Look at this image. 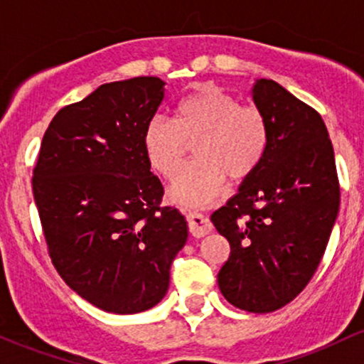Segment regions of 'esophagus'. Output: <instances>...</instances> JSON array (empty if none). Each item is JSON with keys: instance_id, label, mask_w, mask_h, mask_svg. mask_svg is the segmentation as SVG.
Wrapping results in <instances>:
<instances>
[{"instance_id": "34e87169", "label": "esophagus", "mask_w": 364, "mask_h": 364, "mask_svg": "<svg viewBox=\"0 0 364 364\" xmlns=\"http://www.w3.org/2000/svg\"><path fill=\"white\" fill-rule=\"evenodd\" d=\"M188 225H190L191 236L195 237H203L205 235H208V232H212L210 220H208L205 215L196 214V212L188 214Z\"/></svg>"}]
</instances>
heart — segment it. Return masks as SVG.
Segmentation results:
<instances>
[{"instance_id":"heart-1","label":"heart","mask_w":364,"mask_h":364,"mask_svg":"<svg viewBox=\"0 0 364 364\" xmlns=\"http://www.w3.org/2000/svg\"><path fill=\"white\" fill-rule=\"evenodd\" d=\"M195 141V161L178 173L171 198L188 207L205 205L219 195L224 179L248 178L265 156L269 124L253 104L214 85L195 87L178 102L174 119L154 116L144 132L150 168L173 178Z\"/></svg>"}]
</instances>
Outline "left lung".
Segmentation results:
<instances>
[{
    "label": "left lung",
    "mask_w": 364,
    "mask_h": 364,
    "mask_svg": "<svg viewBox=\"0 0 364 364\" xmlns=\"http://www.w3.org/2000/svg\"><path fill=\"white\" fill-rule=\"evenodd\" d=\"M252 97L269 124L265 156L210 220L231 245L217 275L223 296L240 310L270 313L291 303L318 269L341 191L318 112L267 78L255 80Z\"/></svg>",
    "instance_id": "1"
}]
</instances>
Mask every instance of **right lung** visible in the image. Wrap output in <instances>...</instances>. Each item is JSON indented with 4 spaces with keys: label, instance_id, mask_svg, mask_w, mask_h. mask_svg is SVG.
Here are the masks:
<instances>
[{
    "label": "right lung",
    "instance_id": "obj_1",
    "mask_svg": "<svg viewBox=\"0 0 364 364\" xmlns=\"http://www.w3.org/2000/svg\"><path fill=\"white\" fill-rule=\"evenodd\" d=\"M161 78L104 83L54 116L32 190L49 257L99 310H150L169 289L171 263L188 240L185 215L161 207L144 132L162 99Z\"/></svg>",
    "mask_w": 364,
    "mask_h": 364
}]
</instances>
